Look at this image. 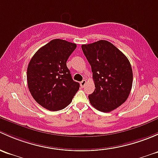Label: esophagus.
<instances>
[{
    "instance_id": "obj_1",
    "label": "esophagus",
    "mask_w": 158,
    "mask_h": 158,
    "mask_svg": "<svg viewBox=\"0 0 158 158\" xmlns=\"http://www.w3.org/2000/svg\"><path fill=\"white\" fill-rule=\"evenodd\" d=\"M86 84H87V81H86V80H83V81L81 82V87H84V86L86 85Z\"/></svg>"
}]
</instances>
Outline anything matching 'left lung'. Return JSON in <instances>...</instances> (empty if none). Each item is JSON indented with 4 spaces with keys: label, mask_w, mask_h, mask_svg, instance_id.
I'll list each match as a JSON object with an SVG mask.
<instances>
[{
    "label": "left lung",
    "mask_w": 158,
    "mask_h": 158,
    "mask_svg": "<svg viewBox=\"0 0 158 158\" xmlns=\"http://www.w3.org/2000/svg\"><path fill=\"white\" fill-rule=\"evenodd\" d=\"M90 63L95 90L88 96L97 110L109 113L127 100L132 87L133 74L129 61L114 45L106 40L81 45Z\"/></svg>",
    "instance_id": "8db88e82"
}]
</instances>
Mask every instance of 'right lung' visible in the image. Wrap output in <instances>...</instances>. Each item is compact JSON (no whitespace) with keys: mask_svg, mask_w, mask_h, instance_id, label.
Returning a JSON list of instances; mask_svg holds the SVG:
<instances>
[{"mask_svg":"<svg viewBox=\"0 0 158 158\" xmlns=\"http://www.w3.org/2000/svg\"><path fill=\"white\" fill-rule=\"evenodd\" d=\"M77 47L75 43L55 39L40 48L27 68V84L31 95L50 111L65 108L79 90L67 67L68 58Z\"/></svg>","mask_w":158,"mask_h":158,"instance_id":"right-lung-1","label":"right lung"}]
</instances>
